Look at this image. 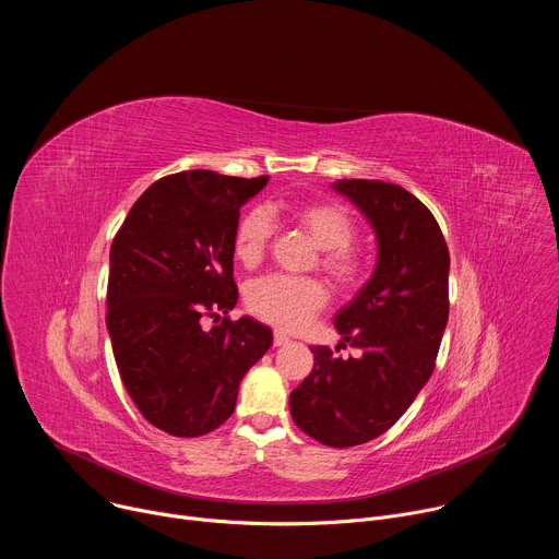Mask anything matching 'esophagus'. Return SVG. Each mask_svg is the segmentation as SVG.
Here are the masks:
<instances>
[{
	"label": "esophagus",
	"mask_w": 559,
	"mask_h": 559,
	"mask_svg": "<svg viewBox=\"0 0 559 559\" xmlns=\"http://www.w3.org/2000/svg\"><path fill=\"white\" fill-rule=\"evenodd\" d=\"M287 343H289L287 334H283L281 330H276V332H274V345H276V347H281V345H287Z\"/></svg>",
	"instance_id": "34e87169"
}]
</instances>
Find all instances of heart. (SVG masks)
<instances>
[{
  "instance_id": "b5f03b06",
  "label": "heart",
  "mask_w": 559,
  "mask_h": 559,
  "mask_svg": "<svg viewBox=\"0 0 559 559\" xmlns=\"http://www.w3.org/2000/svg\"><path fill=\"white\" fill-rule=\"evenodd\" d=\"M292 218L321 246V267L343 289H356L367 272L369 257L356 246L354 216L336 203H305L292 210ZM276 231L274 216L267 207L248 210L234 229V257L246 267L263 261ZM328 285L318 278H298L270 274L252 281L246 289L248 309L261 321L281 328L298 330L328 305Z\"/></svg>"
}]
</instances>
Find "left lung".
<instances>
[{"instance_id": "8db88e82", "label": "left lung", "mask_w": 559, "mask_h": 559, "mask_svg": "<svg viewBox=\"0 0 559 559\" xmlns=\"http://www.w3.org/2000/svg\"><path fill=\"white\" fill-rule=\"evenodd\" d=\"M334 188L378 238L373 276L334 321L341 345L360 356L311 347L313 369L292 391L289 412L300 431L345 449L391 429L431 378L449 321V250L436 216L405 188L367 179Z\"/></svg>"}]
</instances>
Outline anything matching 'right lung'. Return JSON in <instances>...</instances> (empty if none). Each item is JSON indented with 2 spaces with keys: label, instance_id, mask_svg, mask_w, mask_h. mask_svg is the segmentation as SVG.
<instances>
[{
  "label": "right lung",
  "instance_id": "add662e5",
  "mask_svg": "<svg viewBox=\"0 0 559 559\" xmlns=\"http://www.w3.org/2000/svg\"><path fill=\"white\" fill-rule=\"evenodd\" d=\"M267 179L168 175L136 199L112 241L106 325L117 369L141 416L170 436L221 427L272 347L270 328L227 316L238 300L234 229ZM203 317L215 318L212 331Z\"/></svg>",
  "mask_w": 559,
  "mask_h": 559
}]
</instances>
